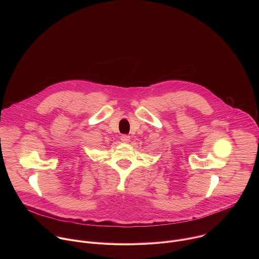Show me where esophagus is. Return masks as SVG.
<instances>
[{
  "label": "esophagus",
  "mask_w": 259,
  "mask_h": 259,
  "mask_svg": "<svg viewBox=\"0 0 259 259\" xmlns=\"http://www.w3.org/2000/svg\"><path fill=\"white\" fill-rule=\"evenodd\" d=\"M121 140H122L123 142H128V141L130 140V136H129V135H126V134H123V135L121 136Z\"/></svg>",
  "instance_id": "obj_1"
}]
</instances>
